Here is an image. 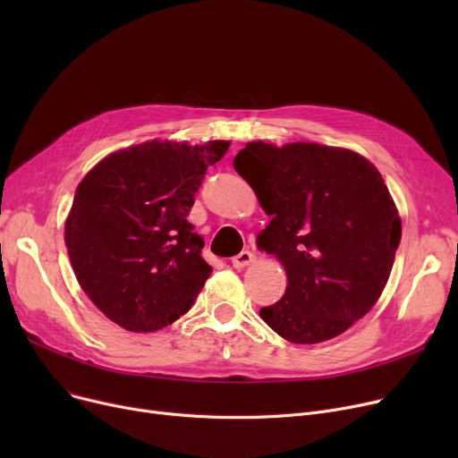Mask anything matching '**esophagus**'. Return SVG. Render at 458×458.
I'll return each mask as SVG.
<instances>
[{
	"instance_id": "esophagus-1",
	"label": "esophagus",
	"mask_w": 458,
	"mask_h": 458,
	"mask_svg": "<svg viewBox=\"0 0 458 458\" xmlns=\"http://www.w3.org/2000/svg\"><path fill=\"white\" fill-rule=\"evenodd\" d=\"M252 261H254V252H252V250H243V252H239L237 256L232 258V266H233L235 269H243V267H247L249 263H252Z\"/></svg>"
}]
</instances>
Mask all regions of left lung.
Here are the masks:
<instances>
[{
    "mask_svg": "<svg viewBox=\"0 0 458 458\" xmlns=\"http://www.w3.org/2000/svg\"><path fill=\"white\" fill-rule=\"evenodd\" d=\"M233 166L273 216L258 247L287 275L284 297L261 308V319L292 344L340 335L378 301L401 242L380 173L352 150L316 142L254 140Z\"/></svg>",
    "mask_w": 458,
    "mask_h": 458,
    "instance_id": "obj_1",
    "label": "left lung"
}]
</instances>
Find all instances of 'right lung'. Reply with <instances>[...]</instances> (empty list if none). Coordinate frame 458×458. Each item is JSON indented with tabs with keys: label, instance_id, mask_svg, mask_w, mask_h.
Here are the masks:
<instances>
[{
	"label": "right lung",
	"instance_id": "obj_1",
	"mask_svg": "<svg viewBox=\"0 0 458 458\" xmlns=\"http://www.w3.org/2000/svg\"><path fill=\"white\" fill-rule=\"evenodd\" d=\"M230 140H148L113 152L80 182L64 223L72 269L106 318L154 332L192 306L211 275L187 215Z\"/></svg>",
	"mask_w": 458,
	"mask_h": 458
}]
</instances>
